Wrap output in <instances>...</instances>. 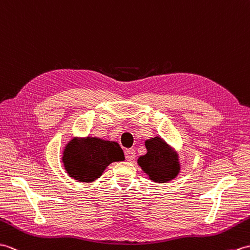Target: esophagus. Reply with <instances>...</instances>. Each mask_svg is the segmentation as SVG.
<instances>
[{
	"mask_svg": "<svg viewBox=\"0 0 250 250\" xmlns=\"http://www.w3.org/2000/svg\"><path fill=\"white\" fill-rule=\"evenodd\" d=\"M125 157H126V160H128V162H130V160L134 159L136 157V151L134 148H127L125 149Z\"/></svg>",
	"mask_w": 250,
	"mask_h": 250,
	"instance_id": "esophagus-1",
	"label": "esophagus"
}]
</instances>
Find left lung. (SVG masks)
Masks as SVG:
<instances>
[{
    "mask_svg": "<svg viewBox=\"0 0 250 250\" xmlns=\"http://www.w3.org/2000/svg\"><path fill=\"white\" fill-rule=\"evenodd\" d=\"M147 153L138 159L142 170L151 180L165 183L173 179L180 171V165L174 152L163 139L155 137L146 141Z\"/></svg>",
    "mask_w": 250,
    "mask_h": 250,
    "instance_id": "1",
    "label": "left lung"
}]
</instances>
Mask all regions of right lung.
Returning <instances> with one entry per match:
<instances>
[{
  "mask_svg": "<svg viewBox=\"0 0 250 250\" xmlns=\"http://www.w3.org/2000/svg\"><path fill=\"white\" fill-rule=\"evenodd\" d=\"M124 159V152L118 143L98 138L73 140L63 153L64 167L69 176L86 183L98 179L111 163Z\"/></svg>",
  "mask_w": 250,
  "mask_h": 250,
  "instance_id": "right-lung-1",
  "label": "right lung"
}]
</instances>
